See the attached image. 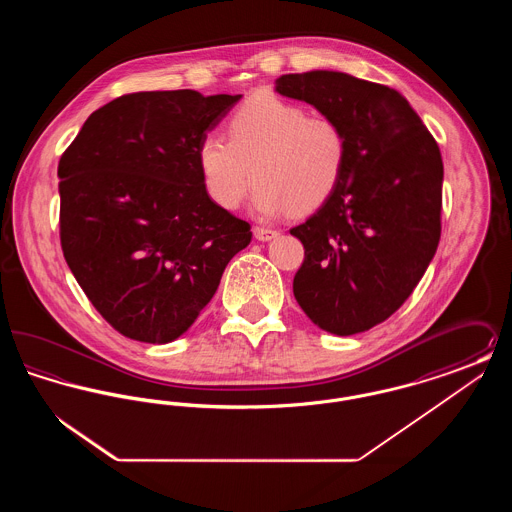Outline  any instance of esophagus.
I'll return each mask as SVG.
<instances>
[{
  "label": "esophagus",
  "instance_id": "esophagus-1",
  "mask_svg": "<svg viewBox=\"0 0 512 512\" xmlns=\"http://www.w3.org/2000/svg\"><path fill=\"white\" fill-rule=\"evenodd\" d=\"M253 234H255V238L259 242H268V240L278 236V230H272V228H267V226H253Z\"/></svg>",
  "mask_w": 512,
  "mask_h": 512
}]
</instances>
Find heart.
I'll return each mask as SVG.
<instances>
[{"label": "heart", "mask_w": 512, "mask_h": 512, "mask_svg": "<svg viewBox=\"0 0 512 512\" xmlns=\"http://www.w3.org/2000/svg\"><path fill=\"white\" fill-rule=\"evenodd\" d=\"M224 126L228 143L209 134L197 146L205 192L222 209L244 203L251 174L255 205L265 215L313 213L338 190L349 144L332 117L307 115L297 103L257 94L238 105Z\"/></svg>", "instance_id": "b5f03b06"}]
</instances>
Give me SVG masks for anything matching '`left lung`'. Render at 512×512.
I'll return each mask as SVG.
<instances>
[{
	"instance_id": "8db88e82",
	"label": "left lung",
	"mask_w": 512,
	"mask_h": 512,
	"mask_svg": "<svg viewBox=\"0 0 512 512\" xmlns=\"http://www.w3.org/2000/svg\"><path fill=\"white\" fill-rule=\"evenodd\" d=\"M315 105L349 144L338 190L290 234L305 257L293 295L318 328L351 336L390 318L413 293L441 236L438 142L397 90L345 73L276 78Z\"/></svg>"
}]
</instances>
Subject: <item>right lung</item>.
<instances>
[{"label":"right lung","mask_w":512,"mask_h":512,"mask_svg":"<svg viewBox=\"0 0 512 512\" xmlns=\"http://www.w3.org/2000/svg\"><path fill=\"white\" fill-rule=\"evenodd\" d=\"M242 96L136 92L94 111L59 159V238L80 288L119 334L182 336L249 222L203 186L197 146Z\"/></svg>","instance_id":"obj_1"}]
</instances>
